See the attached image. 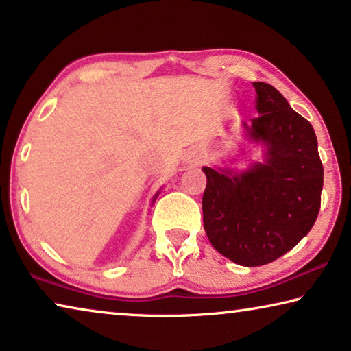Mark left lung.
I'll return each instance as SVG.
<instances>
[{"label":"left lung","mask_w":351,"mask_h":351,"mask_svg":"<svg viewBox=\"0 0 351 351\" xmlns=\"http://www.w3.org/2000/svg\"><path fill=\"white\" fill-rule=\"evenodd\" d=\"M257 118L244 123L265 160L243 173L203 167V226L213 247L243 266L289 252L311 232L322 205L323 165L312 124L274 86L254 82Z\"/></svg>","instance_id":"left-lung-1"}]
</instances>
